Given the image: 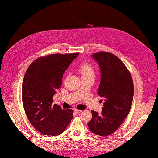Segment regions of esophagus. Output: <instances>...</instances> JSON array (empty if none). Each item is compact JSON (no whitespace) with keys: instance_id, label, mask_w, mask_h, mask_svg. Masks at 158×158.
Wrapping results in <instances>:
<instances>
[{"instance_id":"1","label":"esophagus","mask_w":158,"mask_h":158,"mask_svg":"<svg viewBox=\"0 0 158 158\" xmlns=\"http://www.w3.org/2000/svg\"><path fill=\"white\" fill-rule=\"evenodd\" d=\"M74 112L76 113H80L82 112V110H79V109H74Z\"/></svg>"}]
</instances>
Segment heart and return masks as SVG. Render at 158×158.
Returning a JSON list of instances; mask_svg holds the SVG:
<instances>
[{
  "mask_svg": "<svg viewBox=\"0 0 158 158\" xmlns=\"http://www.w3.org/2000/svg\"><path fill=\"white\" fill-rule=\"evenodd\" d=\"M79 72L82 75V77L92 76H94V69L92 65L88 63H84L80 66Z\"/></svg>",
  "mask_w": 158,
  "mask_h": 158,
  "instance_id": "1",
  "label": "heart"
}]
</instances>
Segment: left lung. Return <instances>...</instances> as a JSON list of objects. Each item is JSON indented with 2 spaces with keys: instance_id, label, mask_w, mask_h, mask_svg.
<instances>
[{
  "instance_id": "obj_1",
  "label": "left lung",
  "mask_w": 158,
  "mask_h": 158,
  "mask_svg": "<svg viewBox=\"0 0 158 158\" xmlns=\"http://www.w3.org/2000/svg\"><path fill=\"white\" fill-rule=\"evenodd\" d=\"M101 73L98 94L103 98L101 113L92 111V118L88 123L89 130L100 136L116 131L130 111L134 95L132 76L118 57L107 52L92 55Z\"/></svg>"
}]
</instances>
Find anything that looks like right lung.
Masks as SVG:
<instances>
[{
	"mask_svg": "<svg viewBox=\"0 0 158 158\" xmlns=\"http://www.w3.org/2000/svg\"><path fill=\"white\" fill-rule=\"evenodd\" d=\"M78 55L40 57L26 72L22 88L23 108L31 125L45 135H59L73 118V110L62 109L58 105L52 104V97L60 87L64 72Z\"/></svg>",
	"mask_w": 158,
	"mask_h": 158,
	"instance_id": "1",
	"label": "right lung"
}]
</instances>
